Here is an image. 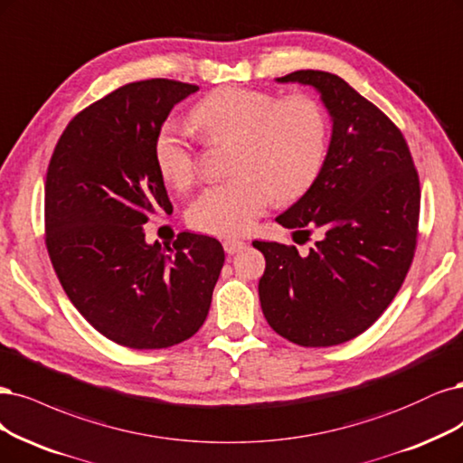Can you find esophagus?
Instances as JSON below:
<instances>
[{
  "label": "esophagus",
  "mask_w": 463,
  "mask_h": 463,
  "mask_svg": "<svg viewBox=\"0 0 463 463\" xmlns=\"http://www.w3.org/2000/svg\"><path fill=\"white\" fill-rule=\"evenodd\" d=\"M222 245H224V250L228 254H235V252H239V250L247 247V243L241 241V239H226V241L222 243Z\"/></svg>",
  "instance_id": "obj_1"
}]
</instances>
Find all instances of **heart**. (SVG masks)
<instances>
[{
	"instance_id": "heart-1",
	"label": "heart",
	"mask_w": 463,
	"mask_h": 463,
	"mask_svg": "<svg viewBox=\"0 0 463 463\" xmlns=\"http://www.w3.org/2000/svg\"><path fill=\"white\" fill-rule=\"evenodd\" d=\"M189 120L206 141H235L233 178L209 185L189 204L187 220L199 232L245 233L276 197L291 203L308 194L324 168L327 117L307 93L279 98L264 90L220 88L191 109ZM153 155L168 185L194 184L195 146L178 124L166 122L158 130Z\"/></svg>"
}]
</instances>
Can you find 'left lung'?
<instances>
[{
  "label": "left lung",
  "mask_w": 463,
  "mask_h": 463,
  "mask_svg": "<svg viewBox=\"0 0 463 463\" xmlns=\"http://www.w3.org/2000/svg\"><path fill=\"white\" fill-rule=\"evenodd\" d=\"M278 82L322 93L333 118L324 168L281 226L317 232L308 254L276 241H252L266 259L259 281L264 317L300 346H333L358 337L401 289L418 245L420 176L396 124L343 78L295 71Z\"/></svg>",
  "instance_id": "obj_1"
}]
</instances>
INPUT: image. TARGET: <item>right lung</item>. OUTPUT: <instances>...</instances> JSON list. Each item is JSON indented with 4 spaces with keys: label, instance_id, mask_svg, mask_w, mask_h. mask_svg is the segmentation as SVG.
I'll use <instances>...</instances> for the list:
<instances>
[{
    "label": "right lung",
    "instance_id": "1",
    "mask_svg": "<svg viewBox=\"0 0 463 463\" xmlns=\"http://www.w3.org/2000/svg\"><path fill=\"white\" fill-rule=\"evenodd\" d=\"M199 86L126 84L69 122L45 176V247L76 310L117 345L151 350L199 331L224 266L214 237L146 243L151 214H172L153 146L172 107Z\"/></svg>",
    "mask_w": 463,
    "mask_h": 463
}]
</instances>
